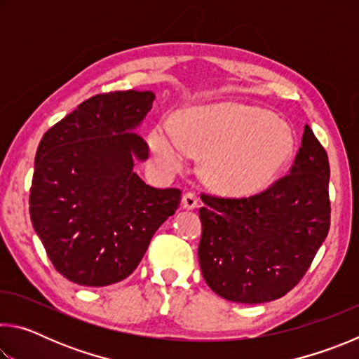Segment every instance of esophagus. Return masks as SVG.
Listing matches in <instances>:
<instances>
[{"instance_id":"obj_1","label":"esophagus","mask_w":359,"mask_h":359,"mask_svg":"<svg viewBox=\"0 0 359 359\" xmlns=\"http://www.w3.org/2000/svg\"><path fill=\"white\" fill-rule=\"evenodd\" d=\"M198 204H199L198 196L194 193H191V191L185 193L184 198H182V208H184V209H188V210L196 209Z\"/></svg>"}]
</instances>
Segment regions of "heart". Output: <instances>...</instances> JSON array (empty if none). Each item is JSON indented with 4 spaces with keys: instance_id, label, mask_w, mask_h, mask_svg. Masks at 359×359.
<instances>
[{
    "instance_id": "b5f03b06",
    "label": "heart",
    "mask_w": 359,
    "mask_h": 359,
    "mask_svg": "<svg viewBox=\"0 0 359 359\" xmlns=\"http://www.w3.org/2000/svg\"><path fill=\"white\" fill-rule=\"evenodd\" d=\"M149 144L163 165L179 168L185 154L203 155L208 185L226 196H252L272 184L293 155L294 136L283 120L259 107L220 102L160 123Z\"/></svg>"
}]
</instances>
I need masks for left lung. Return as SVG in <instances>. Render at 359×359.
I'll return each mask as SVG.
<instances>
[{"label":"left lung","instance_id":"obj_1","mask_svg":"<svg viewBox=\"0 0 359 359\" xmlns=\"http://www.w3.org/2000/svg\"><path fill=\"white\" fill-rule=\"evenodd\" d=\"M330 161L311 126L290 174L248 198L203 194L198 248L205 283L226 301L278 299L306 274L331 223Z\"/></svg>","mask_w":359,"mask_h":359}]
</instances>
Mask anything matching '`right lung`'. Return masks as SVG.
I'll use <instances>...</instances> for the list:
<instances>
[{
	"label": "right lung",
	"instance_id": "obj_1",
	"mask_svg": "<svg viewBox=\"0 0 359 359\" xmlns=\"http://www.w3.org/2000/svg\"><path fill=\"white\" fill-rule=\"evenodd\" d=\"M151 92L92 96L42 136L29 190L33 228L55 269L82 287L133 274L156 229L175 214L179 188H154L135 172L149 145L135 133Z\"/></svg>",
	"mask_w": 359,
	"mask_h": 359
}]
</instances>
